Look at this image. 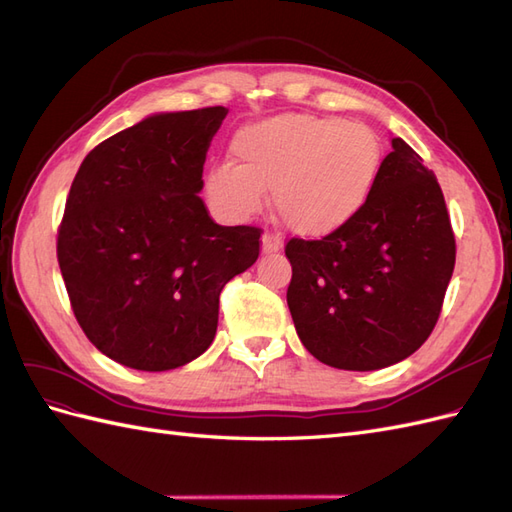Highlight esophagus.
Listing matches in <instances>:
<instances>
[{
  "mask_svg": "<svg viewBox=\"0 0 512 512\" xmlns=\"http://www.w3.org/2000/svg\"><path fill=\"white\" fill-rule=\"evenodd\" d=\"M282 237L280 235H273V232H265L262 235V252L265 254H273V252H280L282 250Z\"/></svg>",
  "mask_w": 512,
  "mask_h": 512,
  "instance_id": "esophagus-1",
  "label": "esophagus"
}]
</instances>
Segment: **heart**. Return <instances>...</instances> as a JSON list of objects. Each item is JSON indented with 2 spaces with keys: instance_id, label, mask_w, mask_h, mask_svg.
Returning <instances> with one entry per match:
<instances>
[{
  "instance_id": "1",
  "label": "heart",
  "mask_w": 512,
  "mask_h": 512,
  "mask_svg": "<svg viewBox=\"0 0 512 512\" xmlns=\"http://www.w3.org/2000/svg\"><path fill=\"white\" fill-rule=\"evenodd\" d=\"M232 164L215 166L207 194L235 218L256 213L273 192L280 220L305 237L346 226L374 190L380 136L365 123L286 113L243 126L230 143Z\"/></svg>"
}]
</instances>
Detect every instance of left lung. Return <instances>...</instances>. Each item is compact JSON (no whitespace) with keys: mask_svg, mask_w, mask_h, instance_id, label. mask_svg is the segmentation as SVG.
Here are the masks:
<instances>
[{"mask_svg":"<svg viewBox=\"0 0 512 512\" xmlns=\"http://www.w3.org/2000/svg\"><path fill=\"white\" fill-rule=\"evenodd\" d=\"M391 145L365 207L346 226L286 243L294 329L309 354L337 369H382L421 348L455 269L436 175L401 138Z\"/></svg>","mask_w":512,"mask_h":512,"instance_id":"8db88e82","label":"left lung"}]
</instances>
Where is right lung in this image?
<instances>
[{
	"instance_id": "right-lung-1",
	"label": "right lung",
	"mask_w": 512,
	"mask_h": 512,
	"mask_svg": "<svg viewBox=\"0 0 512 512\" xmlns=\"http://www.w3.org/2000/svg\"><path fill=\"white\" fill-rule=\"evenodd\" d=\"M228 108L160 113L91 149L57 230L76 322L108 359L177 369L218 329L220 292L260 254V228L220 226L198 192Z\"/></svg>"
}]
</instances>
